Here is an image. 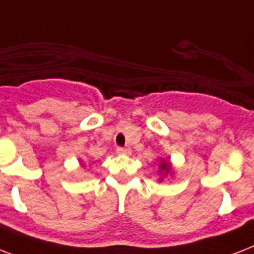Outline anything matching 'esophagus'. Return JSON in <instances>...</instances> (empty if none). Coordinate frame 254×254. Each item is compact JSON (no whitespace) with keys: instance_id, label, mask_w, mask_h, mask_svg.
I'll use <instances>...</instances> for the list:
<instances>
[{"instance_id":"34e87169","label":"esophagus","mask_w":254,"mask_h":254,"mask_svg":"<svg viewBox=\"0 0 254 254\" xmlns=\"http://www.w3.org/2000/svg\"><path fill=\"white\" fill-rule=\"evenodd\" d=\"M117 154L120 155H129L131 153L130 149H127V147H117Z\"/></svg>"}]
</instances>
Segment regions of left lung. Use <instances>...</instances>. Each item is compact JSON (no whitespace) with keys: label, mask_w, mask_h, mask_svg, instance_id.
Here are the masks:
<instances>
[{"label":"left lung","mask_w":254,"mask_h":254,"mask_svg":"<svg viewBox=\"0 0 254 254\" xmlns=\"http://www.w3.org/2000/svg\"><path fill=\"white\" fill-rule=\"evenodd\" d=\"M159 171L162 174L163 177L167 175V174L171 173V166H170V162L166 159H162V162L159 163Z\"/></svg>","instance_id":"obj_1"}]
</instances>
